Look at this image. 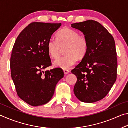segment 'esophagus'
<instances>
[{"instance_id":"1","label":"esophagus","mask_w":128,"mask_h":128,"mask_svg":"<svg viewBox=\"0 0 128 128\" xmlns=\"http://www.w3.org/2000/svg\"><path fill=\"white\" fill-rule=\"evenodd\" d=\"M64 73L65 74H67L69 73V71L68 70H64Z\"/></svg>"}]
</instances>
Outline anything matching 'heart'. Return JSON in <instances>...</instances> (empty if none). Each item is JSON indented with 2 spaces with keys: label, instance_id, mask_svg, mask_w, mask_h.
<instances>
[{
  "label": "heart",
  "instance_id": "obj_1",
  "mask_svg": "<svg viewBox=\"0 0 128 128\" xmlns=\"http://www.w3.org/2000/svg\"><path fill=\"white\" fill-rule=\"evenodd\" d=\"M66 47V56L54 62L56 67L67 70L76 64L77 59L83 60L87 55L89 43L85 36H80L78 32L70 28H64L56 34V40L50 39L47 43V51L54 59L60 56L62 49Z\"/></svg>",
  "mask_w": 128,
  "mask_h": 128
}]
</instances>
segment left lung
Instances as JSON below:
<instances>
[{"instance_id":"obj_1","label":"left lung","mask_w":128,"mask_h":128,"mask_svg":"<svg viewBox=\"0 0 128 128\" xmlns=\"http://www.w3.org/2000/svg\"><path fill=\"white\" fill-rule=\"evenodd\" d=\"M71 27L83 33L89 43L87 55L72 70L77 78L73 91L82 102H96L104 98L116 81L115 42L108 30L97 21L75 23Z\"/></svg>"}]
</instances>
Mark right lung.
<instances>
[{
  "label": "right lung",
  "instance_id": "1",
  "mask_svg": "<svg viewBox=\"0 0 128 128\" xmlns=\"http://www.w3.org/2000/svg\"><path fill=\"white\" fill-rule=\"evenodd\" d=\"M62 24L33 22L17 37L10 58L11 76L18 96L36 107L48 102L64 72L61 68L43 71L51 65L47 43Z\"/></svg>",
  "mask_w": 128,
  "mask_h": 128
}]
</instances>
